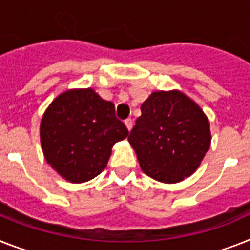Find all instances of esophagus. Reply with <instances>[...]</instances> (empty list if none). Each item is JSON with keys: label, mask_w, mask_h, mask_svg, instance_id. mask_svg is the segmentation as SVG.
I'll return each mask as SVG.
<instances>
[{"label": "esophagus", "mask_w": 250, "mask_h": 250, "mask_svg": "<svg viewBox=\"0 0 250 250\" xmlns=\"http://www.w3.org/2000/svg\"><path fill=\"white\" fill-rule=\"evenodd\" d=\"M125 125H126L127 130H131V127H133V120L131 119H126L125 120Z\"/></svg>", "instance_id": "obj_1"}]
</instances>
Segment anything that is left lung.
Masks as SVG:
<instances>
[{"label": "left lung", "mask_w": 250, "mask_h": 250, "mask_svg": "<svg viewBox=\"0 0 250 250\" xmlns=\"http://www.w3.org/2000/svg\"><path fill=\"white\" fill-rule=\"evenodd\" d=\"M140 111L127 139L142 170L167 184L190 176L211 144L203 111L181 92L152 93Z\"/></svg>", "instance_id": "8db88e82"}]
</instances>
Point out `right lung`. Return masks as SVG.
<instances>
[{
  "label": "right lung",
  "instance_id": "add662e5",
  "mask_svg": "<svg viewBox=\"0 0 250 250\" xmlns=\"http://www.w3.org/2000/svg\"><path fill=\"white\" fill-rule=\"evenodd\" d=\"M129 130L115 106L93 89L67 90L51 103L41 123L47 162L66 180L84 183L107 166L111 148Z\"/></svg>",
  "mask_w": 250,
  "mask_h": 250
}]
</instances>
